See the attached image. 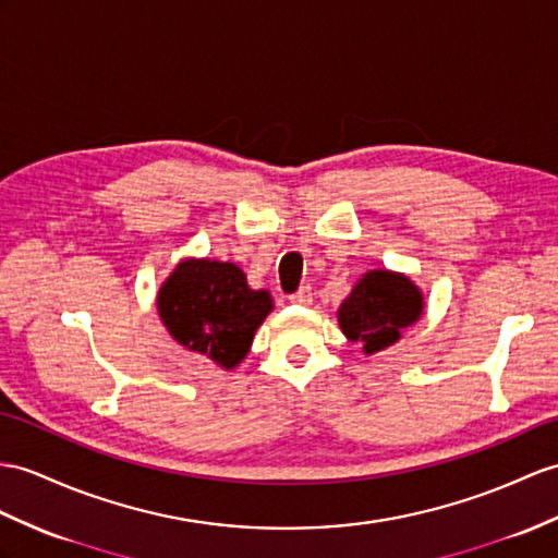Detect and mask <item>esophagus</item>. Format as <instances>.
I'll return each instance as SVG.
<instances>
[{
	"label": "esophagus",
	"instance_id": "34e87169",
	"mask_svg": "<svg viewBox=\"0 0 558 558\" xmlns=\"http://www.w3.org/2000/svg\"><path fill=\"white\" fill-rule=\"evenodd\" d=\"M289 301L293 305H310L312 303V289L310 287H301L295 293L289 295Z\"/></svg>",
	"mask_w": 558,
	"mask_h": 558
}]
</instances>
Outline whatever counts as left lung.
<instances>
[{"label":"left lung","mask_w":558,"mask_h":558,"mask_svg":"<svg viewBox=\"0 0 558 558\" xmlns=\"http://www.w3.org/2000/svg\"><path fill=\"white\" fill-rule=\"evenodd\" d=\"M424 312V295L414 281L398 271L372 269L338 310V324L352 343H362L366 355L392 345L402 329Z\"/></svg>","instance_id":"left-lung-1"}]
</instances>
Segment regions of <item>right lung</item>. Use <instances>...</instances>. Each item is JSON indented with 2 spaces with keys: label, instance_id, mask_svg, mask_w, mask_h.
Listing matches in <instances>:
<instances>
[{
  "label": "right lung",
  "instance_id": "add662e5",
  "mask_svg": "<svg viewBox=\"0 0 558 558\" xmlns=\"http://www.w3.org/2000/svg\"><path fill=\"white\" fill-rule=\"evenodd\" d=\"M271 307V295L253 291L234 263L208 257L182 260L158 291V315L174 341L222 369L248 355Z\"/></svg>",
  "mask_w": 558,
  "mask_h": 558
}]
</instances>
